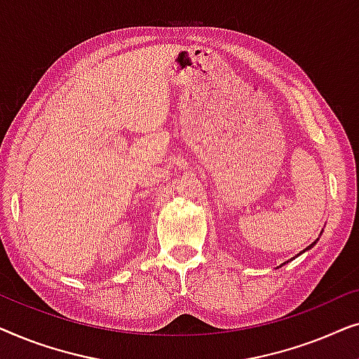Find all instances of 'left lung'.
<instances>
[{
  "mask_svg": "<svg viewBox=\"0 0 359 359\" xmlns=\"http://www.w3.org/2000/svg\"><path fill=\"white\" fill-rule=\"evenodd\" d=\"M316 243H317V240H316V242H313L312 245H309V247H307L306 250H309V248H312V247H313V245H316ZM306 250H304V252H306ZM299 255H301V253H299ZM294 258H296V257H294Z\"/></svg>",
  "mask_w": 359,
  "mask_h": 359,
  "instance_id": "left-lung-1",
  "label": "left lung"
}]
</instances>
